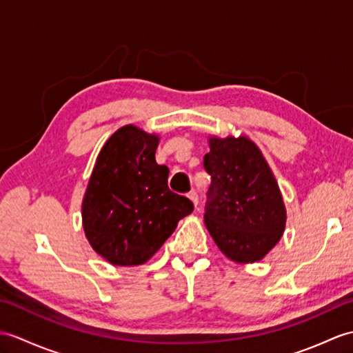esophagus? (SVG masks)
I'll return each mask as SVG.
<instances>
[{"label": "esophagus", "mask_w": 353, "mask_h": 353, "mask_svg": "<svg viewBox=\"0 0 353 353\" xmlns=\"http://www.w3.org/2000/svg\"><path fill=\"white\" fill-rule=\"evenodd\" d=\"M188 196H190V200L194 203V206H196V204H199V194H196L195 191H191L190 194H188Z\"/></svg>", "instance_id": "34e87169"}]
</instances>
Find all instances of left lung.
<instances>
[{
  "mask_svg": "<svg viewBox=\"0 0 353 353\" xmlns=\"http://www.w3.org/2000/svg\"><path fill=\"white\" fill-rule=\"evenodd\" d=\"M209 147L204 170L212 183L204 224L225 257L254 263L275 247L285 228L280 188L250 138L210 137Z\"/></svg>",
  "mask_w": 353,
  "mask_h": 353,
  "instance_id": "1",
  "label": "left lung"
}]
</instances>
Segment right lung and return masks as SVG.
<instances>
[{
	"label": "right lung",
	"instance_id": "add662e5",
	"mask_svg": "<svg viewBox=\"0 0 353 353\" xmlns=\"http://www.w3.org/2000/svg\"><path fill=\"white\" fill-rule=\"evenodd\" d=\"M158 144V135L126 125L97 154L83 225L92 248L114 266L145 263L194 210L190 199L170 191V170L154 159Z\"/></svg>",
	"mask_w": 353,
	"mask_h": 353
}]
</instances>
